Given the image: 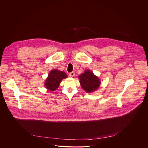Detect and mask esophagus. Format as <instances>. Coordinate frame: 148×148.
Returning a JSON list of instances; mask_svg holds the SVG:
<instances>
[{
    "label": "esophagus",
    "instance_id": "esophagus-1",
    "mask_svg": "<svg viewBox=\"0 0 148 148\" xmlns=\"http://www.w3.org/2000/svg\"><path fill=\"white\" fill-rule=\"evenodd\" d=\"M75 71H72V72H71V73L69 74V76H70L71 77H73L75 76Z\"/></svg>",
    "mask_w": 148,
    "mask_h": 148
}]
</instances>
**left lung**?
I'll use <instances>...</instances> for the list:
<instances>
[{
    "instance_id": "left-lung-1",
    "label": "left lung",
    "mask_w": 148,
    "mask_h": 148,
    "mask_svg": "<svg viewBox=\"0 0 148 148\" xmlns=\"http://www.w3.org/2000/svg\"><path fill=\"white\" fill-rule=\"evenodd\" d=\"M80 83L82 88L87 93L95 91L100 86V80L90 70H85L84 72L79 75Z\"/></svg>"
}]
</instances>
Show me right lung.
<instances>
[{
  "instance_id": "add662e5",
  "label": "right lung",
  "mask_w": 148,
  "mask_h": 148,
  "mask_svg": "<svg viewBox=\"0 0 148 148\" xmlns=\"http://www.w3.org/2000/svg\"><path fill=\"white\" fill-rule=\"evenodd\" d=\"M67 77V75L63 71L53 69L50 71L47 78L44 86L49 90H55L59 87L62 80Z\"/></svg>"
}]
</instances>
